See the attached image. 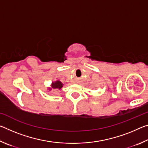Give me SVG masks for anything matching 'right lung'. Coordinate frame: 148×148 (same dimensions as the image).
I'll use <instances>...</instances> for the list:
<instances>
[{"label":"right lung","mask_w":148,"mask_h":148,"mask_svg":"<svg viewBox=\"0 0 148 148\" xmlns=\"http://www.w3.org/2000/svg\"><path fill=\"white\" fill-rule=\"evenodd\" d=\"M51 86H52V88L61 89L62 88V87L63 86V85H62V82H61L60 81H57L56 82H54V83H52Z\"/></svg>","instance_id":"right-lung-1"}]
</instances>
